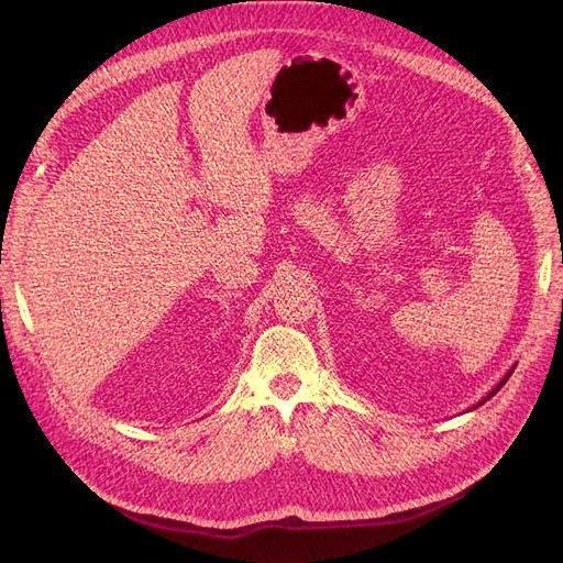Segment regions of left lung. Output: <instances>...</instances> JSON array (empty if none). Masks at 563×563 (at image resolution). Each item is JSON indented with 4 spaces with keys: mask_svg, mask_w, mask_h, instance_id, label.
I'll return each instance as SVG.
<instances>
[{
    "mask_svg": "<svg viewBox=\"0 0 563 563\" xmlns=\"http://www.w3.org/2000/svg\"><path fill=\"white\" fill-rule=\"evenodd\" d=\"M512 371H515V366H512V368H509V371H507V373H505V376H503V380H500V383H498V385H496V387H493V389H490V391H488V395H486V397H484V399H479V401H476V404H474V406H472V408H476V406H482V404H486V401H488V399H490V397H493V395H496V391H498V389H500V387H503V385H505V383H507V378H509V376H512Z\"/></svg>",
    "mask_w": 563,
    "mask_h": 563,
    "instance_id": "1",
    "label": "left lung"
}]
</instances>
